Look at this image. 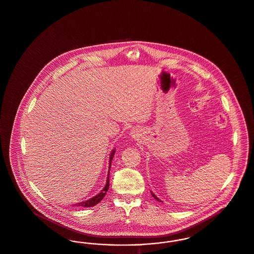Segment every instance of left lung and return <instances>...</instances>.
Wrapping results in <instances>:
<instances>
[{
    "label": "left lung",
    "mask_w": 254,
    "mask_h": 254,
    "mask_svg": "<svg viewBox=\"0 0 254 254\" xmlns=\"http://www.w3.org/2000/svg\"><path fill=\"white\" fill-rule=\"evenodd\" d=\"M151 194H152V196H153V197H154V199H156V200H157V201H159V202H161V200H160V199H159V198H158L157 196H156V195H155V194L153 193V192H151Z\"/></svg>",
    "instance_id": "8db88e82"
}]
</instances>
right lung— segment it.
<instances>
[{"instance_id": "1", "label": "right lung", "mask_w": 254, "mask_h": 254, "mask_svg": "<svg viewBox=\"0 0 254 254\" xmlns=\"http://www.w3.org/2000/svg\"><path fill=\"white\" fill-rule=\"evenodd\" d=\"M114 153H115V148L112 149V151H111V153H110V156H109V173H108V178H107V183H106L105 188L101 190L100 193L97 194L94 197H92V198H90V199H88V200H86V201H84V202H80V203L74 204L73 206H78V207H80V206H83V207H91V206H94V205H97L98 203H100V202L102 201V199L106 196V194H107L108 190H109V170H110V167H111V163H112V159H113V156H114Z\"/></svg>"}]
</instances>
